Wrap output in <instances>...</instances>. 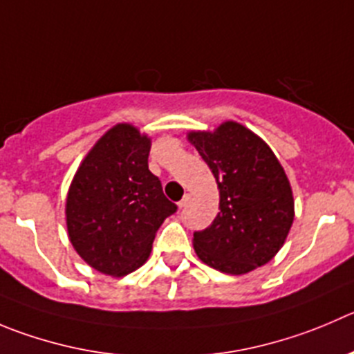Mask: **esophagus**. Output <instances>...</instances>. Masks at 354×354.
Returning <instances> with one entry per match:
<instances>
[{"label": "esophagus", "instance_id": "obj_1", "mask_svg": "<svg viewBox=\"0 0 354 354\" xmlns=\"http://www.w3.org/2000/svg\"><path fill=\"white\" fill-rule=\"evenodd\" d=\"M189 200H191V196H189V194H186V196H184L183 200L179 201V208H184V207H187V203H189Z\"/></svg>", "mask_w": 354, "mask_h": 354}]
</instances>
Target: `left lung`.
<instances>
[{
    "instance_id": "obj_1",
    "label": "left lung",
    "mask_w": 354,
    "mask_h": 354,
    "mask_svg": "<svg viewBox=\"0 0 354 354\" xmlns=\"http://www.w3.org/2000/svg\"><path fill=\"white\" fill-rule=\"evenodd\" d=\"M189 140L214 174L218 214L193 245L205 264L245 274L271 261L294 222L290 184L264 140L243 124L225 121L210 132H191Z\"/></svg>"
}]
</instances>
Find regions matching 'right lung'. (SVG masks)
Wrapping results in <instances>:
<instances>
[{
	"label": "right lung",
	"instance_id": "obj_1",
	"mask_svg": "<svg viewBox=\"0 0 354 354\" xmlns=\"http://www.w3.org/2000/svg\"><path fill=\"white\" fill-rule=\"evenodd\" d=\"M151 140L132 124H116L93 146L71 184L66 203L73 247L111 276L147 261L154 236L177 212L147 167Z\"/></svg>",
	"mask_w": 354,
	"mask_h": 354
}]
</instances>
